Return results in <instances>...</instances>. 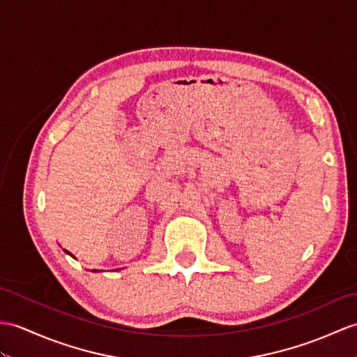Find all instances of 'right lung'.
I'll return each mask as SVG.
<instances>
[{"label":"right lung","instance_id":"add662e5","mask_svg":"<svg viewBox=\"0 0 357 357\" xmlns=\"http://www.w3.org/2000/svg\"><path fill=\"white\" fill-rule=\"evenodd\" d=\"M65 252H66V254H70V252H68V251H65ZM70 255H71V257H74V255H73V254H70Z\"/></svg>","mask_w":357,"mask_h":357}]
</instances>
